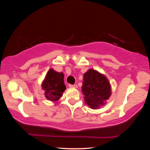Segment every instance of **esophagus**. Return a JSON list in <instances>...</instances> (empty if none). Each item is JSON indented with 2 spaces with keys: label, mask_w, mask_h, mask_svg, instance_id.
I'll return each instance as SVG.
<instances>
[{
  "label": "esophagus",
  "mask_w": 150,
  "mask_h": 150,
  "mask_svg": "<svg viewBox=\"0 0 150 150\" xmlns=\"http://www.w3.org/2000/svg\"><path fill=\"white\" fill-rule=\"evenodd\" d=\"M69 87H73V88H77V85H71V84H69Z\"/></svg>",
  "instance_id": "1"
}]
</instances>
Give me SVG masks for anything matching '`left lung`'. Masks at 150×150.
Wrapping results in <instances>:
<instances>
[{
    "mask_svg": "<svg viewBox=\"0 0 150 150\" xmlns=\"http://www.w3.org/2000/svg\"><path fill=\"white\" fill-rule=\"evenodd\" d=\"M82 92L85 103L91 108L98 109L110 97V85L105 75L89 69L83 76Z\"/></svg>",
    "mask_w": 150,
    "mask_h": 150,
    "instance_id": "8db88e82",
    "label": "left lung"
}]
</instances>
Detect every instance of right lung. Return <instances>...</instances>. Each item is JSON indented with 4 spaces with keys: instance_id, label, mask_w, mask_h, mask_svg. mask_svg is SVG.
I'll return each mask as SVG.
<instances>
[{
    "instance_id": "obj_1",
    "label": "right lung",
    "mask_w": 150,
    "mask_h": 150,
    "mask_svg": "<svg viewBox=\"0 0 150 150\" xmlns=\"http://www.w3.org/2000/svg\"><path fill=\"white\" fill-rule=\"evenodd\" d=\"M64 75L51 69L47 73L42 83V88L45 91V96L51 101H57L62 96L65 90L64 85Z\"/></svg>"
}]
</instances>
